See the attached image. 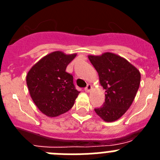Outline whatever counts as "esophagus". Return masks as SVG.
<instances>
[{
  "mask_svg": "<svg viewBox=\"0 0 160 160\" xmlns=\"http://www.w3.org/2000/svg\"><path fill=\"white\" fill-rule=\"evenodd\" d=\"M91 88H92V87H91V85L88 84L87 85V87L85 88V90H86V92H90V90H91Z\"/></svg>",
  "mask_w": 160,
  "mask_h": 160,
  "instance_id": "obj_1",
  "label": "esophagus"
}]
</instances>
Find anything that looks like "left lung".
<instances>
[{"label":"left lung","mask_w":160,"mask_h":160,"mask_svg":"<svg viewBox=\"0 0 160 160\" xmlns=\"http://www.w3.org/2000/svg\"><path fill=\"white\" fill-rule=\"evenodd\" d=\"M88 58L98 73L100 85L106 90L105 102L94 111L105 122L116 121L135 99L140 72L127 59L110 52L99 56L89 55Z\"/></svg>","instance_id":"left-lung-1"}]
</instances>
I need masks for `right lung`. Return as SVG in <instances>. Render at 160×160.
I'll return each instance as SVG.
<instances>
[{
  "label": "right lung",
  "instance_id": "right-lung-1",
  "mask_svg": "<svg viewBox=\"0 0 160 160\" xmlns=\"http://www.w3.org/2000/svg\"><path fill=\"white\" fill-rule=\"evenodd\" d=\"M76 53L54 51L32 66L26 83L32 101L48 117H57L70 111L80 92L73 83V76L66 72Z\"/></svg>",
  "mask_w": 160,
  "mask_h": 160
}]
</instances>
